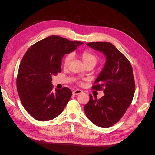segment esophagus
<instances>
[{
	"instance_id": "1",
	"label": "esophagus",
	"mask_w": 155,
	"mask_h": 155,
	"mask_svg": "<svg viewBox=\"0 0 155 155\" xmlns=\"http://www.w3.org/2000/svg\"><path fill=\"white\" fill-rule=\"evenodd\" d=\"M82 92H82L81 90H79V89H76V90H75L72 92V94L74 95V96L75 95H78V94H81Z\"/></svg>"
}]
</instances>
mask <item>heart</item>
<instances>
[{"label": "heart", "mask_w": 155, "mask_h": 155, "mask_svg": "<svg viewBox=\"0 0 155 155\" xmlns=\"http://www.w3.org/2000/svg\"><path fill=\"white\" fill-rule=\"evenodd\" d=\"M81 58L85 66H87L88 64H92L94 66H95L96 64L98 61L97 56L95 54L92 52V51L88 50H85L83 51L81 55ZM72 58V55L71 54H68L66 57H65L64 60V65L65 67L67 66Z\"/></svg>", "instance_id": "b5f03b06"}]
</instances>
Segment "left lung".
<instances>
[{"mask_svg": "<svg viewBox=\"0 0 155 155\" xmlns=\"http://www.w3.org/2000/svg\"><path fill=\"white\" fill-rule=\"evenodd\" d=\"M104 54L106 62L92 88L104 90L100 99L90 100L84 110L87 118L96 125L108 128L121 118L132 102L135 91L132 66L115 46L107 42L87 44Z\"/></svg>", "mask_w": 155, "mask_h": 155, "instance_id": "left-lung-1", "label": "left lung"}]
</instances>
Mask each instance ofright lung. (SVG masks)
Masks as SVG:
<instances>
[{"label":"right lung","instance_id":"add662e5","mask_svg":"<svg viewBox=\"0 0 155 155\" xmlns=\"http://www.w3.org/2000/svg\"><path fill=\"white\" fill-rule=\"evenodd\" d=\"M82 42L57 35L46 37L26 51L19 65L17 88L25 110L38 121H49L63 112L72 96L67 87L53 91L51 76L61 72V60Z\"/></svg>","mask_w":155,"mask_h":155}]
</instances>
